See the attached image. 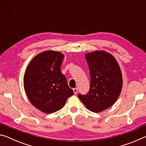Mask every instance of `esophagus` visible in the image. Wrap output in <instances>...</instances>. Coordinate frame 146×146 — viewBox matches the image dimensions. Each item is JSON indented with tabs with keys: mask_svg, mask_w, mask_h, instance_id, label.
<instances>
[{
	"mask_svg": "<svg viewBox=\"0 0 146 146\" xmlns=\"http://www.w3.org/2000/svg\"><path fill=\"white\" fill-rule=\"evenodd\" d=\"M73 92H74V93H75V94H76V93H77V92H78V88H73Z\"/></svg>",
	"mask_w": 146,
	"mask_h": 146,
	"instance_id": "obj_1",
	"label": "esophagus"
}]
</instances>
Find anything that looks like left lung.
I'll return each instance as SVG.
<instances>
[{
	"label": "left lung",
	"mask_w": 146,
	"mask_h": 146,
	"mask_svg": "<svg viewBox=\"0 0 146 146\" xmlns=\"http://www.w3.org/2000/svg\"><path fill=\"white\" fill-rule=\"evenodd\" d=\"M90 69V88L78 97L89 110L100 113L115 103L120 95L123 79L119 64L111 54L97 50L85 55Z\"/></svg>",
	"instance_id": "1"
}]
</instances>
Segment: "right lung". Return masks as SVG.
<instances>
[{
    "label": "right lung",
    "instance_id": "add662e5",
    "mask_svg": "<svg viewBox=\"0 0 146 146\" xmlns=\"http://www.w3.org/2000/svg\"><path fill=\"white\" fill-rule=\"evenodd\" d=\"M64 57L58 51H43L32 59L24 73V87L29 102L47 114L60 110L74 94L60 70Z\"/></svg>",
    "mask_w": 146,
    "mask_h": 146
}]
</instances>
